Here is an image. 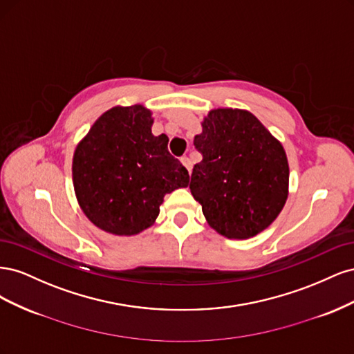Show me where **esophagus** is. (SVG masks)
Masks as SVG:
<instances>
[{
	"label": "esophagus",
	"instance_id": "esophagus-1",
	"mask_svg": "<svg viewBox=\"0 0 354 354\" xmlns=\"http://www.w3.org/2000/svg\"><path fill=\"white\" fill-rule=\"evenodd\" d=\"M180 160H181V164H183L186 167V169L190 173V171H192V160L187 156H183Z\"/></svg>",
	"mask_w": 354,
	"mask_h": 354
}]
</instances>
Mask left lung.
I'll return each mask as SVG.
<instances>
[{
	"mask_svg": "<svg viewBox=\"0 0 354 354\" xmlns=\"http://www.w3.org/2000/svg\"><path fill=\"white\" fill-rule=\"evenodd\" d=\"M194 145L190 192L209 226L229 239H248L279 216L289 186L282 143L243 109L218 108L203 118Z\"/></svg>",
	"mask_w": 354,
	"mask_h": 354,
	"instance_id": "1",
	"label": "left lung"
}]
</instances>
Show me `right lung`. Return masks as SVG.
Masks as SVG:
<instances>
[{
    "mask_svg": "<svg viewBox=\"0 0 354 354\" xmlns=\"http://www.w3.org/2000/svg\"><path fill=\"white\" fill-rule=\"evenodd\" d=\"M152 124L143 104L115 106L75 149V195L87 218L104 232L133 236L149 229L164 196L189 185L187 169L168 152V137L153 136Z\"/></svg>",
    "mask_w": 354,
    "mask_h": 354,
    "instance_id": "right-lung-1",
    "label": "right lung"
}]
</instances>
